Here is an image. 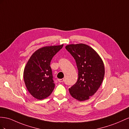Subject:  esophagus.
<instances>
[{"label":"esophagus","instance_id":"34e87169","mask_svg":"<svg viewBox=\"0 0 129 129\" xmlns=\"http://www.w3.org/2000/svg\"><path fill=\"white\" fill-rule=\"evenodd\" d=\"M58 81L59 82H62L64 81V78H62V79H59L58 80Z\"/></svg>","mask_w":129,"mask_h":129}]
</instances>
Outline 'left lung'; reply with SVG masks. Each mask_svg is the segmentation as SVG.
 Here are the masks:
<instances>
[{
  "mask_svg": "<svg viewBox=\"0 0 129 129\" xmlns=\"http://www.w3.org/2000/svg\"><path fill=\"white\" fill-rule=\"evenodd\" d=\"M65 48L75 59L78 71L77 82L69 89L70 94L80 101L89 100L103 81V60L93 48L86 44H70L66 46Z\"/></svg>",
  "mask_w": 129,
  "mask_h": 129,
  "instance_id": "obj_1",
  "label": "left lung"
}]
</instances>
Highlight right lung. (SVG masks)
<instances>
[{
  "label": "right lung",
  "instance_id": "obj_1",
  "mask_svg": "<svg viewBox=\"0 0 129 129\" xmlns=\"http://www.w3.org/2000/svg\"><path fill=\"white\" fill-rule=\"evenodd\" d=\"M62 46L63 44L40 48L33 53L25 66L23 78L26 88L38 100L47 98L54 89L55 84L50 63Z\"/></svg>",
  "mask_w": 129,
  "mask_h": 129
}]
</instances>
